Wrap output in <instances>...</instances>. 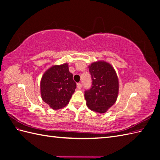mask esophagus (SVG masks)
Segmentation results:
<instances>
[{
    "mask_svg": "<svg viewBox=\"0 0 160 160\" xmlns=\"http://www.w3.org/2000/svg\"><path fill=\"white\" fill-rule=\"evenodd\" d=\"M77 88H78L79 89H80L82 88V85L80 83H78L77 84Z\"/></svg>",
    "mask_w": 160,
    "mask_h": 160,
    "instance_id": "34e87169",
    "label": "esophagus"
}]
</instances>
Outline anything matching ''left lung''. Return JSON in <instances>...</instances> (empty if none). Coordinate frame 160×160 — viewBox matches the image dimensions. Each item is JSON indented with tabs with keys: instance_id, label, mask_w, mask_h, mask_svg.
Segmentation results:
<instances>
[{
	"instance_id": "8db88e82",
	"label": "left lung",
	"mask_w": 160,
	"mask_h": 160,
	"mask_svg": "<svg viewBox=\"0 0 160 160\" xmlns=\"http://www.w3.org/2000/svg\"><path fill=\"white\" fill-rule=\"evenodd\" d=\"M92 85L85 91L87 105L92 111L103 113L117 100L118 77L113 67L105 61L94 62L89 66Z\"/></svg>"
}]
</instances>
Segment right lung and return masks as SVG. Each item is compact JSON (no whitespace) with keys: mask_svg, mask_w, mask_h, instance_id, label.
<instances>
[{"mask_svg":"<svg viewBox=\"0 0 160 160\" xmlns=\"http://www.w3.org/2000/svg\"><path fill=\"white\" fill-rule=\"evenodd\" d=\"M76 87L68 64L54 65L47 70L42 77V99L52 109H61L69 103Z\"/></svg>","mask_w":160,"mask_h":160,"instance_id":"add662e5","label":"right lung"}]
</instances>
